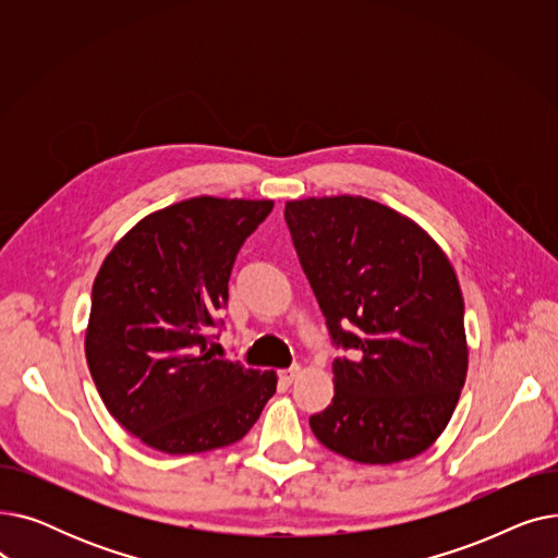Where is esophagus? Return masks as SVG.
<instances>
[{
	"mask_svg": "<svg viewBox=\"0 0 558 558\" xmlns=\"http://www.w3.org/2000/svg\"><path fill=\"white\" fill-rule=\"evenodd\" d=\"M299 373H301V368H299V366H291V368H282V371H278V377H280V383H282V385H291V383H294V379L299 377Z\"/></svg>",
	"mask_w": 558,
	"mask_h": 558,
	"instance_id": "esophagus-1",
	"label": "esophagus"
}]
</instances>
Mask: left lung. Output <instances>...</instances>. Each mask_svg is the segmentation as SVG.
<instances>
[{"label":"left lung","mask_w":558,"mask_h":558,"mask_svg":"<svg viewBox=\"0 0 558 558\" xmlns=\"http://www.w3.org/2000/svg\"><path fill=\"white\" fill-rule=\"evenodd\" d=\"M284 219L332 341L335 398L310 427L328 450L371 465L425 452L468 373L461 287L444 248L409 217L364 196L287 201Z\"/></svg>","instance_id":"left-lung-1"}]
</instances>
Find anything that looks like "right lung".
<instances>
[{"instance_id":"obj_1","label":"right lung","mask_w":558,"mask_h":558,"mask_svg":"<svg viewBox=\"0 0 558 558\" xmlns=\"http://www.w3.org/2000/svg\"><path fill=\"white\" fill-rule=\"evenodd\" d=\"M274 201L194 196L146 215L93 284L85 360L110 416L167 454L226 448L276 393V371L217 360L228 278Z\"/></svg>"}]
</instances>
